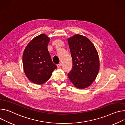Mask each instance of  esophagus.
<instances>
[{
    "instance_id": "34e87169",
    "label": "esophagus",
    "mask_w": 125,
    "mask_h": 125,
    "mask_svg": "<svg viewBox=\"0 0 125 125\" xmlns=\"http://www.w3.org/2000/svg\"><path fill=\"white\" fill-rule=\"evenodd\" d=\"M61 65H62V64H61V63H59V64H57V67H58V68H60V67H61Z\"/></svg>"
}]
</instances>
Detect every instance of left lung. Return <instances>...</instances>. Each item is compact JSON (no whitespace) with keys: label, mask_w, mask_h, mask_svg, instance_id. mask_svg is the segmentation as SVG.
I'll return each mask as SVG.
<instances>
[{"label":"left lung","mask_w":125,"mask_h":125,"mask_svg":"<svg viewBox=\"0 0 125 125\" xmlns=\"http://www.w3.org/2000/svg\"><path fill=\"white\" fill-rule=\"evenodd\" d=\"M67 41L73 60V68L68 77L79 89L90 86L100 69L98 53L91 41L86 36L75 34Z\"/></svg>","instance_id":"8db88e82"}]
</instances>
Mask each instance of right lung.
<instances>
[{"label":"right lung","instance_id":"1","mask_svg":"<svg viewBox=\"0 0 125 125\" xmlns=\"http://www.w3.org/2000/svg\"><path fill=\"white\" fill-rule=\"evenodd\" d=\"M50 38L45 34L33 38L26 47L23 53V70L31 82L42 84L51 77L57 68L53 64L48 49Z\"/></svg>","mask_w":125,"mask_h":125}]
</instances>
